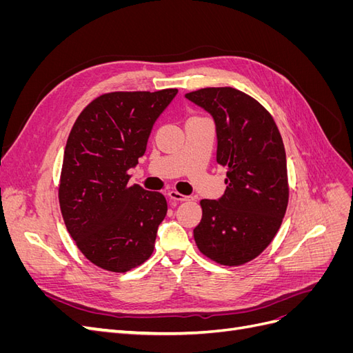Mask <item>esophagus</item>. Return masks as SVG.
<instances>
[{
    "instance_id": "34e87169",
    "label": "esophagus",
    "mask_w": 353,
    "mask_h": 353,
    "mask_svg": "<svg viewBox=\"0 0 353 353\" xmlns=\"http://www.w3.org/2000/svg\"><path fill=\"white\" fill-rule=\"evenodd\" d=\"M168 196H169V199L176 200V201H187V200H190L188 196L181 194V193H178V191H175V190H170L169 193H168Z\"/></svg>"
}]
</instances>
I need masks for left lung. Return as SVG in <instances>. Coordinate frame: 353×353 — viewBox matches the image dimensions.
<instances>
[{
	"instance_id": "left-lung-1",
	"label": "left lung",
	"mask_w": 353,
	"mask_h": 353,
	"mask_svg": "<svg viewBox=\"0 0 353 353\" xmlns=\"http://www.w3.org/2000/svg\"><path fill=\"white\" fill-rule=\"evenodd\" d=\"M185 99L215 122L216 162L227 166V190L200 201L194 240L221 265H243L259 256L279 231L288 201L287 160L272 116L236 88H203Z\"/></svg>"
}]
</instances>
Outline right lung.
Here are the masks:
<instances>
[{
	"instance_id": "add662e5",
	"label": "right lung",
	"mask_w": 353,
	"mask_h": 353,
	"mask_svg": "<svg viewBox=\"0 0 353 353\" xmlns=\"http://www.w3.org/2000/svg\"><path fill=\"white\" fill-rule=\"evenodd\" d=\"M178 90L110 92L82 110L68 138L59 200L85 258L126 272L150 258L166 216L163 194L128 185L159 116Z\"/></svg>"
}]
</instances>
